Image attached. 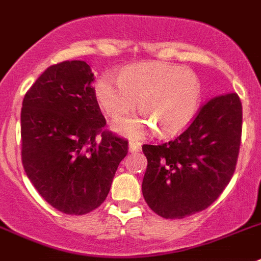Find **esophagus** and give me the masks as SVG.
Listing matches in <instances>:
<instances>
[{
    "mask_svg": "<svg viewBox=\"0 0 261 261\" xmlns=\"http://www.w3.org/2000/svg\"><path fill=\"white\" fill-rule=\"evenodd\" d=\"M128 149H130V152L135 153V152H139L140 151V143L137 142V140H131L130 144H128Z\"/></svg>",
    "mask_w": 261,
    "mask_h": 261,
    "instance_id": "obj_1",
    "label": "esophagus"
}]
</instances>
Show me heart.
I'll use <instances>...</instances> for the list:
<instances>
[{
	"mask_svg": "<svg viewBox=\"0 0 261 261\" xmlns=\"http://www.w3.org/2000/svg\"><path fill=\"white\" fill-rule=\"evenodd\" d=\"M103 112L121 118L139 108L144 114L115 123L130 138H140L158 128L162 137H174L193 122L202 99V85L194 72L181 65L152 62L131 65L121 76L103 73L94 87Z\"/></svg>",
	"mask_w": 261,
	"mask_h": 261,
	"instance_id": "obj_1",
	"label": "heart"
}]
</instances>
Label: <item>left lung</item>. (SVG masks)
I'll use <instances>...</instances> for the list:
<instances>
[{
    "label": "left lung",
    "instance_id": "left-lung-1",
    "mask_svg": "<svg viewBox=\"0 0 261 261\" xmlns=\"http://www.w3.org/2000/svg\"><path fill=\"white\" fill-rule=\"evenodd\" d=\"M242 138V102L237 93L209 99L173 140L144 144L147 169L142 192L152 212L181 219L202 212L230 182Z\"/></svg>",
    "mask_w": 261,
    "mask_h": 261
}]
</instances>
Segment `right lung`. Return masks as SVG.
I'll return each mask as SVG.
<instances>
[{"label":"right lung","mask_w":261,"mask_h":261,"mask_svg":"<svg viewBox=\"0 0 261 261\" xmlns=\"http://www.w3.org/2000/svg\"><path fill=\"white\" fill-rule=\"evenodd\" d=\"M81 60L51 65L22 102V164L38 193L59 212L84 215L108 197L128 142L103 130L92 83Z\"/></svg>","instance_id":"right-lung-1"}]
</instances>
